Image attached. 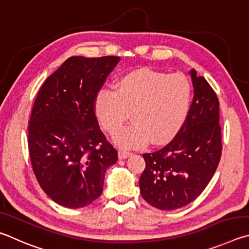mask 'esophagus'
<instances>
[{
    "instance_id": "1",
    "label": "esophagus",
    "mask_w": 249,
    "mask_h": 249,
    "mask_svg": "<svg viewBox=\"0 0 249 249\" xmlns=\"http://www.w3.org/2000/svg\"><path fill=\"white\" fill-rule=\"evenodd\" d=\"M118 155H119V159L120 160H124V159L129 158V156L131 155V152H128V151H124V150H120L119 153H118Z\"/></svg>"
}]
</instances>
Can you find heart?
<instances>
[{
  "label": "heart",
  "mask_w": 249,
  "mask_h": 249,
  "mask_svg": "<svg viewBox=\"0 0 249 249\" xmlns=\"http://www.w3.org/2000/svg\"><path fill=\"white\" fill-rule=\"evenodd\" d=\"M193 87L185 74L141 68L124 73L115 90L100 89L95 97V112L109 133L133 111L134 122L113 137L124 149H140L153 140L163 143L175 136L188 115Z\"/></svg>",
  "instance_id": "heart-1"
}]
</instances>
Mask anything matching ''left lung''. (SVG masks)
I'll return each instance as SVG.
<instances>
[{
	"instance_id": "obj_1",
	"label": "left lung",
	"mask_w": 249,
	"mask_h": 249,
	"mask_svg": "<svg viewBox=\"0 0 249 249\" xmlns=\"http://www.w3.org/2000/svg\"><path fill=\"white\" fill-rule=\"evenodd\" d=\"M194 99L173 140L144 153L139 180L143 199L160 210H175L198 198L214 175L222 154L219 98L203 76L190 71Z\"/></svg>"
}]
</instances>
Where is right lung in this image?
Instances as JSON below:
<instances>
[{
    "label": "right lung",
    "mask_w": 249,
    "mask_h": 249,
    "mask_svg": "<svg viewBox=\"0 0 249 249\" xmlns=\"http://www.w3.org/2000/svg\"><path fill=\"white\" fill-rule=\"evenodd\" d=\"M120 56H71L48 76L28 124L33 172L48 197L77 209L103 193L118 152L99 129L95 97Z\"/></svg>",
    "instance_id": "1"
}]
</instances>
